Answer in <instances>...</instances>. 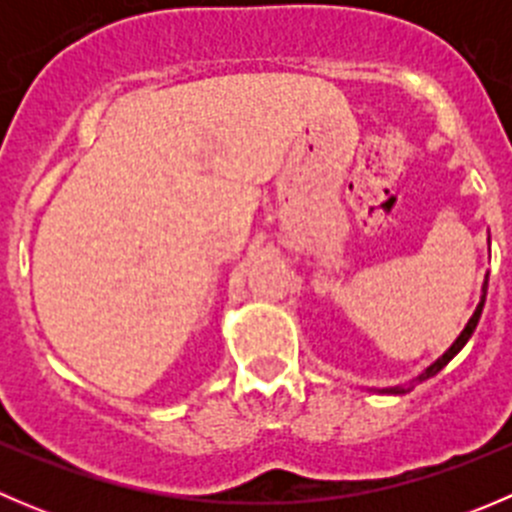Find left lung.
<instances>
[{
    "instance_id": "left-lung-1",
    "label": "left lung",
    "mask_w": 512,
    "mask_h": 512,
    "mask_svg": "<svg viewBox=\"0 0 512 512\" xmlns=\"http://www.w3.org/2000/svg\"><path fill=\"white\" fill-rule=\"evenodd\" d=\"M485 292H488V277H485V282H483V297H480V302H478V307H476V312H473V317L468 319V324H466V329H463L461 334H458V339L456 342L451 344V349H448L446 354L443 356H438L436 361H433L431 366H428L426 371H423V374H418L416 376V381L418 384H421V381H426V379H431L433 374H438V371L443 369V366L448 364V361L453 359V356H456L458 352H461L463 347H466V342L468 339H471V334L476 332V327H478V319H480V314H483V304H485ZM406 391L409 389H404V386H394V389H384V394H406Z\"/></svg>"
}]
</instances>
